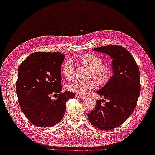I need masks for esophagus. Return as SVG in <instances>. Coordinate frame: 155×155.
I'll return each mask as SVG.
<instances>
[{"label":"esophagus","instance_id":"obj_1","mask_svg":"<svg viewBox=\"0 0 155 155\" xmlns=\"http://www.w3.org/2000/svg\"><path fill=\"white\" fill-rule=\"evenodd\" d=\"M75 97L77 98H78V99H85L86 97L85 96H82V95H79V94H76Z\"/></svg>","mask_w":155,"mask_h":155}]
</instances>
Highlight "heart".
<instances>
[{"label": "heart", "instance_id": "b5f03b06", "mask_svg": "<svg viewBox=\"0 0 155 155\" xmlns=\"http://www.w3.org/2000/svg\"><path fill=\"white\" fill-rule=\"evenodd\" d=\"M80 62L92 70V76L100 84L105 83L109 78L110 71L104 66V62L98 55L87 54L81 57ZM74 66L71 60L66 61L62 68L63 76L66 79H71L73 76ZM96 88L94 81H82L75 80L68 86L69 90L81 95H86L91 90Z\"/></svg>", "mask_w": 155, "mask_h": 155}]
</instances>
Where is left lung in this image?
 I'll return each instance as SVG.
<instances>
[{
  "instance_id": "1",
  "label": "left lung",
  "mask_w": 155,
  "mask_h": 155,
  "mask_svg": "<svg viewBox=\"0 0 155 155\" xmlns=\"http://www.w3.org/2000/svg\"><path fill=\"white\" fill-rule=\"evenodd\" d=\"M93 50L111 56L114 74L96 92L108 101L102 105L103 100H96L95 109L87 116L96 128L110 130L121 125L135 110L140 93V71L133 56L122 46L110 45Z\"/></svg>"
}]
</instances>
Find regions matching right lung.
Returning a JSON list of instances; mask_svg holds the SVG:
<instances>
[{
  "instance_id": "obj_1",
  "label": "right lung",
  "mask_w": 155,
  "mask_h": 155,
  "mask_svg": "<svg viewBox=\"0 0 155 155\" xmlns=\"http://www.w3.org/2000/svg\"><path fill=\"white\" fill-rule=\"evenodd\" d=\"M66 55L59 52L36 51L24 60L16 84L20 108L34 125L47 128L59 123L66 112V104L74 93L62 92L61 66ZM57 95L56 100L51 99Z\"/></svg>"
}]
</instances>
